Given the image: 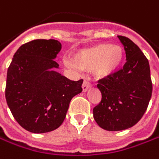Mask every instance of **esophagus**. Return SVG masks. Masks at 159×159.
<instances>
[{
	"instance_id": "1",
	"label": "esophagus",
	"mask_w": 159,
	"mask_h": 159,
	"mask_svg": "<svg viewBox=\"0 0 159 159\" xmlns=\"http://www.w3.org/2000/svg\"><path fill=\"white\" fill-rule=\"evenodd\" d=\"M90 84L89 83L88 81H84L83 84H82V90H83V92H87L89 89H90Z\"/></svg>"
}]
</instances>
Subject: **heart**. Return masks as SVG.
I'll return each instance as SVG.
<instances>
[{
	"mask_svg": "<svg viewBox=\"0 0 159 159\" xmlns=\"http://www.w3.org/2000/svg\"><path fill=\"white\" fill-rule=\"evenodd\" d=\"M124 59V51L117 44H100L76 52L70 67L95 70L98 78H107L120 68Z\"/></svg>",
	"mask_w": 159,
	"mask_h": 159,
	"instance_id": "b5f03b06",
	"label": "heart"
}]
</instances>
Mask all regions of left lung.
Here are the masks:
<instances>
[{"label":"left lung","instance_id":"obj_1","mask_svg":"<svg viewBox=\"0 0 159 159\" xmlns=\"http://www.w3.org/2000/svg\"><path fill=\"white\" fill-rule=\"evenodd\" d=\"M124 47L127 62L123 70L100 80L98 88L102 100L93 109L94 119L104 130H126L139 122L152 95L148 61L137 44L118 36Z\"/></svg>","mask_w":159,"mask_h":159}]
</instances>
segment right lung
Segmentation results:
<instances>
[{"label":"right lung","instance_id":"right-lung-1","mask_svg":"<svg viewBox=\"0 0 159 159\" xmlns=\"http://www.w3.org/2000/svg\"><path fill=\"white\" fill-rule=\"evenodd\" d=\"M61 49L54 39L30 41L15 52L8 69V107L20 126L30 132L57 129L71 98L82 91V80L73 81L57 71L59 64L54 59Z\"/></svg>","mask_w":159,"mask_h":159}]
</instances>
